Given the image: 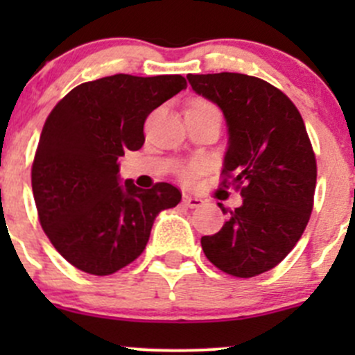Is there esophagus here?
Segmentation results:
<instances>
[{
  "mask_svg": "<svg viewBox=\"0 0 355 355\" xmlns=\"http://www.w3.org/2000/svg\"><path fill=\"white\" fill-rule=\"evenodd\" d=\"M184 206L187 207H199L200 204H202V199L199 198H194V196H189V194H184Z\"/></svg>",
  "mask_w": 355,
  "mask_h": 355,
  "instance_id": "esophagus-1",
  "label": "esophagus"
}]
</instances>
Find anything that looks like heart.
Masks as SVG:
<instances>
[{"mask_svg": "<svg viewBox=\"0 0 355 355\" xmlns=\"http://www.w3.org/2000/svg\"><path fill=\"white\" fill-rule=\"evenodd\" d=\"M207 106H211L209 103L202 101V99H196V101H192L191 105H189V108H207ZM196 170H198V166H191L187 170V177H192V175L196 173Z\"/></svg>", "mask_w": 355, "mask_h": 355, "instance_id": "obj_1", "label": "heart"}]
</instances>
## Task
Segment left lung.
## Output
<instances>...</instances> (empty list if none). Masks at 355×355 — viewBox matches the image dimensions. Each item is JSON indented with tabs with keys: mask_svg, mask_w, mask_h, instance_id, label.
I'll return each instance as SVG.
<instances>
[{
	"mask_svg": "<svg viewBox=\"0 0 355 355\" xmlns=\"http://www.w3.org/2000/svg\"><path fill=\"white\" fill-rule=\"evenodd\" d=\"M187 80L223 111L228 128L223 175L244 199L223 228L200 239V245L225 273L256 277L287 257L313 211L316 157L306 125L280 89L257 77L221 71L189 73Z\"/></svg>",
	"mask_w": 355,
	"mask_h": 355,
	"instance_id": "8db88e82",
	"label": "left lung"
}]
</instances>
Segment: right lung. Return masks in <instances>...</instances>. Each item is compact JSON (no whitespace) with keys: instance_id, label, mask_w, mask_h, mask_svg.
Wrapping results in <instances>:
<instances>
[{"instance_id":"1","label":"right lung","mask_w":355,"mask_h":355,"mask_svg":"<svg viewBox=\"0 0 355 355\" xmlns=\"http://www.w3.org/2000/svg\"><path fill=\"white\" fill-rule=\"evenodd\" d=\"M187 87L182 75L116 73L84 82L53 108L32 164L42 230L80 271L105 277L137 259L177 187L120 180L118 157L142 148L148 114Z\"/></svg>"}]
</instances>
